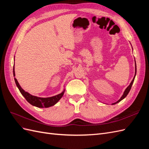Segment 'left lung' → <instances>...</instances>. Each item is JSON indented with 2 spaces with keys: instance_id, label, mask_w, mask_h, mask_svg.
I'll list each match as a JSON object with an SVG mask.
<instances>
[{
  "instance_id": "obj_1",
  "label": "left lung",
  "mask_w": 149,
  "mask_h": 149,
  "mask_svg": "<svg viewBox=\"0 0 149 149\" xmlns=\"http://www.w3.org/2000/svg\"><path fill=\"white\" fill-rule=\"evenodd\" d=\"M135 62H136V61H135ZM135 73H136V74H135V76H134V78H133L132 81H131V83H130V84H129V86H128L127 88L125 89V91H124V94H123V95L122 96V97L120 98V100H118V101H117V102H114V103H112V104H117L118 102H120L121 100H123V99H124L126 96H127V95L128 94V93H129L130 89H131V87H132V84H133V83H134V79H135V76H136V72H135Z\"/></svg>"
}]
</instances>
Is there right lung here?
<instances>
[{"instance_id":"add662e5","label":"right lung","mask_w":149,"mask_h":149,"mask_svg":"<svg viewBox=\"0 0 149 149\" xmlns=\"http://www.w3.org/2000/svg\"><path fill=\"white\" fill-rule=\"evenodd\" d=\"M13 76H15V70H14V65H13ZM15 82L16 83L17 86L19 88L20 92L21 94L24 96L25 100L27 101L31 105L35 106L38 107H48L55 105V104L59 101L60 99L62 97L63 95L65 93V90H64L61 93L58 94L56 96L50 97H39L31 95L29 93L25 91L24 90L21 88L19 83H18L17 79L15 78Z\"/></svg>"}]
</instances>
